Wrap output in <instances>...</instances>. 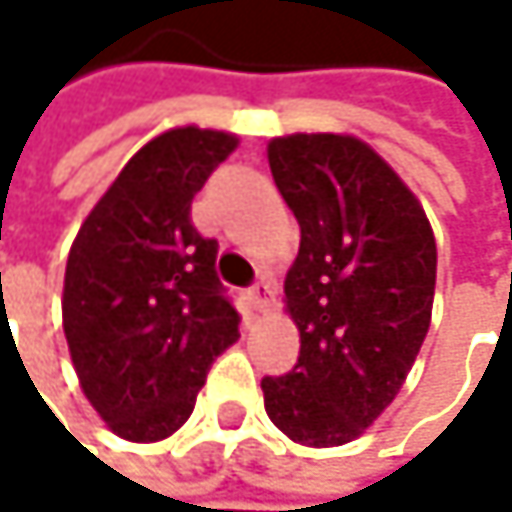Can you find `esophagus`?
<instances>
[{
  "instance_id": "1",
  "label": "esophagus",
  "mask_w": 512,
  "mask_h": 512,
  "mask_svg": "<svg viewBox=\"0 0 512 512\" xmlns=\"http://www.w3.org/2000/svg\"><path fill=\"white\" fill-rule=\"evenodd\" d=\"M248 297H251V303L258 312H270V306L276 300V288H273V282H258L248 291Z\"/></svg>"
}]
</instances>
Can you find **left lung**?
<instances>
[{"label": "left lung", "mask_w": 512, "mask_h": 512, "mask_svg": "<svg viewBox=\"0 0 512 512\" xmlns=\"http://www.w3.org/2000/svg\"><path fill=\"white\" fill-rule=\"evenodd\" d=\"M267 158L303 236L285 279L300 357L261 381L264 405L291 441L342 447L387 411L423 348L435 233L405 179L354 134L273 137Z\"/></svg>", "instance_id": "obj_1"}]
</instances>
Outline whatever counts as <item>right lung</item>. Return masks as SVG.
<instances>
[{
  "label": "right lung",
  "instance_id": "right-lung-1",
  "mask_svg": "<svg viewBox=\"0 0 512 512\" xmlns=\"http://www.w3.org/2000/svg\"><path fill=\"white\" fill-rule=\"evenodd\" d=\"M239 146L230 131L176 125L143 143L83 218L65 264L62 330L83 396L134 444L170 438L212 360L239 339L215 279V239L191 200Z\"/></svg>",
  "mask_w": 512,
  "mask_h": 512
}]
</instances>
